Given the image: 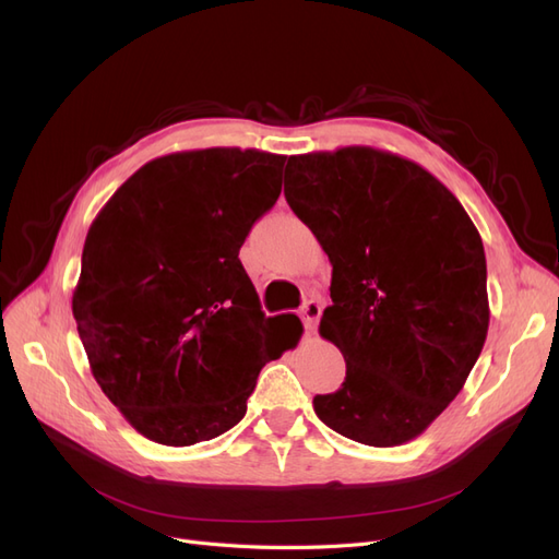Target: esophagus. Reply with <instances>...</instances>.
<instances>
[{
	"instance_id": "esophagus-1",
	"label": "esophagus",
	"mask_w": 559,
	"mask_h": 559,
	"mask_svg": "<svg viewBox=\"0 0 559 559\" xmlns=\"http://www.w3.org/2000/svg\"><path fill=\"white\" fill-rule=\"evenodd\" d=\"M300 317H302V321H305V329H307V331H314V329H317V321H319V317H321V302L314 300V298L307 300V302L302 305Z\"/></svg>"
}]
</instances>
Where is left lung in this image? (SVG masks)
Wrapping results in <instances>:
<instances>
[{"label": "left lung", "instance_id": "1", "mask_svg": "<svg viewBox=\"0 0 559 559\" xmlns=\"http://www.w3.org/2000/svg\"><path fill=\"white\" fill-rule=\"evenodd\" d=\"M286 176V203L333 265L319 333L346 360L342 389L317 395L314 412L360 444H407L463 391L486 344L484 242L451 191L393 152H307Z\"/></svg>", "mask_w": 559, "mask_h": 559}]
</instances>
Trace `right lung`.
I'll use <instances>...</instances> for the list:
<instances>
[{
    "instance_id": "obj_1",
    "label": "right lung",
    "mask_w": 559,
    "mask_h": 559,
    "mask_svg": "<svg viewBox=\"0 0 559 559\" xmlns=\"http://www.w3.org/2000/svg\"><path fill=\"white\" fill-rule=\"evenodd\" d=\"M284 162L254 147L173 152L133 173L87 230L71 310L90 370L157 444L234 428L263 365L302 335L298 317L261 312L238 259Z\"/></svg>"
}]
</instances>
